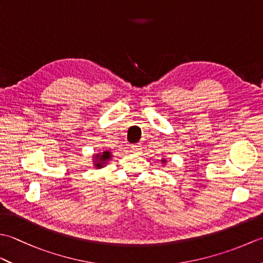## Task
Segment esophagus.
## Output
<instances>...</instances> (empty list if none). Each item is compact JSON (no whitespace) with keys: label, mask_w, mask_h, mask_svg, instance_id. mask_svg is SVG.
Returning a JSON list of instances; mask_svg holds the SVG:
<instances>
[{"label":"esophagus","mask_w":263,"mask_h":263,"mask_svg":"<svg viewBox=\"0 0 263 263\" xmlns=\"http://www.w3.org/2000/svg\"><path fill=\"white\" fill-rule=\"evenodd\" d=\"M130 148L132 149L133 153H140L141 150V146H139V144H131Z\"/></svg>","instance_id":"obj_1"}]
</instances>
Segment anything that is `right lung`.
Here are the masks:
<instances>
[{
	"label": "right lung",
	"instance_id": "1",
	"mask_svg": "<svg viewBox=\"0 0 263 263\" xmlns=\"http://www.w3.org/2000/svg\"><path fill=\"white\" fill-rule=\"evenodd\" d=\"M110 157V154H109V152H105V153H103V155L102 156H99V158H98V164L96 165L97 167H100V166H102V163H103V161H106V160H107L108 158Z\"/></svg>",
	"mask_w": 263,
	"mask_h": 263
}]
</instances>
